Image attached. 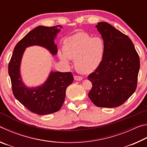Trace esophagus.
I'll list each match as a JSON object with an SVG mask.
<instances>
[{
	"instance_id": "1",
	"label": "esophagus",
	"mask_w": 147,
	"mask_h": 147,
	"mask_svg": "<svg viewBox=\"0 0 147 147\" xmlns=\"http://www.w3.org/2000/svg\"><path fill=\"white\" fill-rule=\"evenodd\" d=\"M74 80H77V81H80L83 79L82 77L80 76H74Z\"/></svg>"
}]
</instances>
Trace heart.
Wrapping results in <instances>:
<instances>
[{"label": "heart", "instance_id": "heart-1", "mask_svg": "<svg viewBox=\"0 0 147 147\" xmlns=\"http://www.w3.org/2000/svg\"><path fill=\"white\" fill-rule=\"evenodd\" d=\"M63 53L59 54L64 61L75 59L77 70L84 74L94 71L100 65L105 53V43L100 37H92L79 32L64 41Z\"/></svg>", "mask_w": 147, "mask_h": 147}]
</instances>
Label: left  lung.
<instances>
[{"mask_svg": "<svg viewBox=\"0 0 147 147\" xmlns=\"http://www.w3.org/2000/svg\"><path fill=\"white\" fill-rule=\"evenodd\" d=\"M96 27L104 41L105 53L100 65L88 77L93 85L88 96L96 106L115 108L136 91L139 57L126 35L106 22Z\"/></svg>", "mask_w": 147, "mask_h": 147, "instance_id": "left-lung-1", "label": "left lung"}]
</instances>
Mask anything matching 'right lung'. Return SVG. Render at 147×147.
Masks as SVG:
<instances>
[{
  "mask_svg": "<svg viewBox=\"0 0 147 147\" xmlns=\"http://www.w3.org/2000/svg\"><path fill=\"white\" fill-rule=\"evenodd\" d=\"M61 28V25L39 26L28 32L15 47L8 65L14 96L29 111L38 115L51 114L60 109L66 89L73 82V75L71 72L51 71L43 85L30 88L24 85L21 77V59L26 47L33 45L43 47L53 55L56 54L58 49L54 40Z\"/></svg>",
  "mask_w": 147,
  "mask_h": 147,
  "instance_id": "add662e5",
  "label": "right lung"
}]
</instances>
